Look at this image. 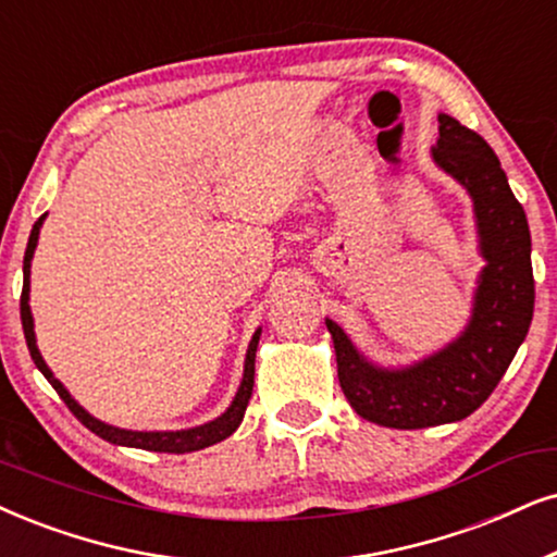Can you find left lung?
I'll use <instances>...</instances> for the list:
<instances>
[{
	"label": "left lung",
	"mask_w": 557,
	"mask_h": 557,
	"mask_svg": "<svg viewBox=\"0 0 557 557\" xmlns=\"http://www.w3.org/2000/svg\"><path fill=\"white\" fill-rule=\"evenodd\" d=\"M432 159L473 200L478 251L485 264L478 274L468 326L457 339L411 364L383 368L368 360L347 331L326 319L344 396L377 426L424 429L470 417L494 393L532 323L530 226L502 161L475 131L445 112H440Z\"/></svg>",
	"instance_id": "8db88e82"
}]
</instances>
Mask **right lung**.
<instances>
[{
  "label": "right lung",
  "mask_w": 557,
  "mask_h": 557,
  "mask_svg": "<svg viewBox=\"0 0 557 557\" xmlns=\"http://www.w3.org/2000/svg\"><path fill=\"white\" fill-rule=\"evenodd\" d=\"M46 215L48 213H44L38 221H35L30 238H27V249H25V259H23V298H20V319H23L25 342H27V349H30L35 368L44 372L46 380L53 385L63 404L69 406V411H72L74 417L89 429V432H95L97 436H102V440L112 442V445L149 449V453H174V455L195 453V449L210 447V445H215V442H223L226 436L234 434L238 424L244 421V411H246V406H249L251 388H255V360H257V344H259V336H262V329L255 331V336H251V342H249V349H246L244 377H242V385H238L234 400H231V406L221 413V417L208 421V424H200L193 429H177V432H133V429L104 424V421L91 417L87 408H82L79 404H76V400L72 398V393L63 388L61 380L53 375L51 368H48L44 355H40L38 344H35V323H33V313H30V262L35 255V246H38L40 226H44Z\"/></svg>",
  "instance_id": "right-lung-1"
}]
</instances>
